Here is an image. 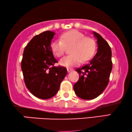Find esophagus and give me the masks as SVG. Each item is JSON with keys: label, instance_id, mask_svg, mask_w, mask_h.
Masks as SVG:
<instances>
[{"label": "esophagus", "instance_id": "obj_1", "mask_svg": "<svg viewBox=\"0 0 132 132\" xmlns=\"http://www.w3.org/2000/svg\"><path fill=\"white\" fill-rule=\"evenodd\" d=\"M67 71H68V72H71V71H73V69H71V68H68V69H67Z\"/></svg>", "mask_w": 132, "mask_h": 132}]
</instances>
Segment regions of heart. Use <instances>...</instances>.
<instances>
[{
	"mask_svg": "<svg viewBox=\"0 0 132 132\" xmlns=\"http://www.w3.org/2000/svg\"><path fill=\"white\" fill-rule=\"evenodd\" d=\"M70 46L71 54L61 58L60 61V64L66 67H72L82 61H88L94 55L96 50L95 40L76 30L62 34L60 40H54L51 44L52 51L57 57L63 55L67 47Z\"/></svg>",
	"mask_w": 132,
	"mask_h": 132,
	"instance_id": "1",
	"label": "heart"
}]
</instances>
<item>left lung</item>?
Masks as SVG:
<instances>
[{
    "label": "left lung",
    "instance_id": "left-lung-1",
    "mask_svg": "<svg viewBox=\"0 0 132 132\" xmlns=\"http://www.w3.org/2000/svg\"><path fill=\"white\" fill-rule=\"evenodd\" d=\"M93 34L97 39L98 52L89 63L76 69L79 80L74 85L77 95L90 100L102 94L108 84L112 69V51L106 40L96 32Z\"/></svg>",
    "mask_w": 132,
    "mask_h": 132
}]
</instances>
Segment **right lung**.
Here are the masks:
<instances>
[{"instance_id":"add662e5","label":"right lung","mask_w":132,"mask_h":132,"mask_svg":"<svg viewBox=\"0 0 132 132\" xmlns=\"http://www.w3.org/2000/svg\"><path fill=\"white\" fill-rule=\"evenodd\" d=\"M55 33L44 31L30 41L24 50L21 67L26 86L37 98L53 97L67 74L64 67H55L58 62L51 48Z\"/></svg>"}]
</instances>
